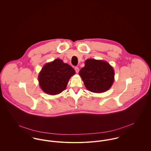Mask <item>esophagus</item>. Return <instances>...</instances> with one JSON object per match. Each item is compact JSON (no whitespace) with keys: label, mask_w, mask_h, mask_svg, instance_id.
<instances>
[{"label":"esophagus","mask_w":151,"mask_h":151,"mask_svg":"<svg viewBox=\"0 0 151 151\" xmlns=\"http://www.w3.org/2000/svg\"><path fill=\"white\" fill-rule=\"evenodd\" d=\"M74 69H75V71H76V72L77 73H78L79 72V68H78V67H76Z\"/></svg>","instance_id":"1"}]
</instances>
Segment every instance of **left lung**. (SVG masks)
<instances>
[{"label":"left lung","instance_id":"left-lung-1","mask_svg":"<svg viewBox=\"0 0 151 151\" xmlns=\"http://www.w3.org/2000/svg\"><path fill=\"white\" fill-rule=\"evenodd\" d=\"M79 74L86 89L95 93L108 91L114 79V70L109 63L93 59L86 60L85 66L80 70Z\"/></svg>","mask_w":151,"mask_h":151}]
</instances>
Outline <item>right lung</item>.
Returning a JSON list of instances; mask_svg holds the SVG:
<instances>
[{"label":"right lung","mask_w":151,"mask_h":151,"mask_svg":"<svg viewBox=\"0 0 151 151\" xmlns=\"http://www.w3.org/2000/svg\"><path fill=\"white\" fill-rule=\"evenodd\" d=\"M74 69L59 59L44 65L38 75L39 84L43 92L57 95L64 91Z\"/></svg>","instance_id":"right-lung-1"}]
</instances>
